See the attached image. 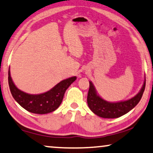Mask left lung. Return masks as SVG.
I'll use <instances>...</instances> for the list:
<instances>
[{
    "instance_id": "1",
    "label": "left lung",
    "mask_w": 153,
    "mask_h": 153,
    "mask_svg": "<svg viewBox=\"0 0 153 153\" xmlns=\"http://www.w3.org/2000/svg\"><path fill=\"white\" fill-rule=\"evenodd\" d=\"M146 87V76L140 91L134 97L128 100L109 102L103 99L96 91L91 81L87 95V104L89 109L98 117L105 119H116L126 114L134 108L140 101Z\"/></svg>"
}]
</instances>
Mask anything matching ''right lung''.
I'll list each match as a JSON object with an SVG mask.
<instances>
[{
    "mask_svg": "<svg viewBox=\"0 0 153 153\" xmlns=\"http://www.w3.org/2000/svg\"><path fill=\"white\" fill-rule=\"evenodd\" d=\"M76 79V76L68 77L59 82L48 91L30 94L21 91L15 85L10 68L8 73V82L13 98L25 110L38 114H45L56 110L61 105L66 89Z\"/></svg>",
    "mask_w": 153,
    "mask_h": 153,
    "instance_id": "right-lung-1",
    "label": "right lung"
}]
</instances>
